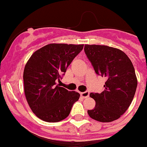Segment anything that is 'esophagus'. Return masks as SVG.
<instances>
[{
  "instance_id": "obj_1",
  "label": "esophagus",
  "mask_w": 147,
  "mask_h": 147,
  "mask_svg": "<svg viewBox=\"0 0 147 147\" xmlns=\"http://www.w3.org/2000/svg\"><path fill=\"white\" fill-rule=\"evenodd\" d=\"M81 97H82L83 98H86L89 96V92H81L80 93Z\"/></svg>"
}]
</instances>
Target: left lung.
<instances>
[{"instance_id":"1","label":"left lung","mask_w":147,"mask_h":147,"mask_svg":"<svg viewBox=\"0 0 147 147\" xmlns=\"http://www.w3.org/2000/svg\"><path fill=\"white\" fill-rule=\"evenodd\" d=\"M84 50L95 73L107 79L102 92L90 93L96 104L88 110V116L101 122L118 119L129 107L136 92L133 64L124 52L108 46L86 44Z\"/></svg>"}]
</instances>
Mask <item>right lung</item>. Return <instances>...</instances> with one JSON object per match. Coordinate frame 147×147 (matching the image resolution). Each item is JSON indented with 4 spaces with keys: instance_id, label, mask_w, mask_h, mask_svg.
Listing matches in <instances>:
<instances>
[{
    "instance_id": "obj_1",
    "label": "right lung",
    "mask_w": 147,
    "mask_h": 147,
    "mask_svg": "<svg viewBox=\"0 0 147 147\" xmlns=\"http://www.w3.org/2000/svg\"><path fill=\"white\" fill-rule=\"evenodd\" d=\"M83 46L50 43L34 52L26 63L23 74L25 97L39 119L48 122L65 119L79 100L78 92L60 87L55 81L60 80Z\"/></svg>"
}]
</instances>
